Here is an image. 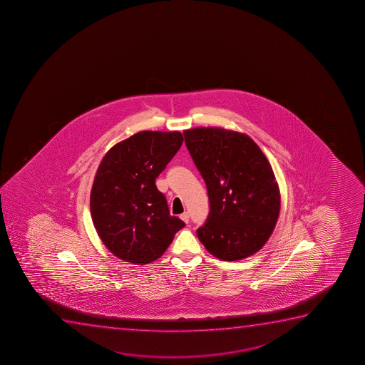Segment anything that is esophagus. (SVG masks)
I'll list each match as a JSON object with an SVG mask.
<instances>
[{
  "mask_svg": "<svg viewBox=\"0 0 365 365\" xmlns=\"http://www.w3.org/2000/svg\"><path fill=\"white\" fill-rule=\"evenodd\" d=\"M180 220H183L185 223L189 222V214L188 212H183V214L180 215Z\"/></svg>",
  "mask_w": 365,
  "mask_h": 365,
  "instance_id": "34e87169",
  "label": "esophagus"
}]
</instances>
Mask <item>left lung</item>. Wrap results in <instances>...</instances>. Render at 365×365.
<instances>
[{
	"instance_id": "1",
	"label": "left lung",
	"mask_w": 365,
	"mask_h": 365,
	"mask_svg": "<svg viewBox=\"0 0 365 365\" xmlns=\"http://www.w3.org/2000/svg\"><path fill=\"white\" fill-rule=\"evenodd\" d=\"M183 135L210 202L197 238L209 253L226 262L257 253L270 238L281 205L265 155L252 138L227 129L200 127Z\"/></svg>"
}]
</instances>
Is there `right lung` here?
<instances>
[{
  "label": "right lung",
  "mask_w": 365,
  "mask_h": 365,
  "mask_svg": "<svg viewBox=\"0 0 365 365\" xmlns=\"http://www.w3.org/2000/svg\"><path fill=\"white\" fill-rule=\"evenodd\" d=\"M180 132L144 130L103 156L91 193L96 232L113 255L130 264L159 259L185 223L171 216L155 180L180 150Z\"/></svg>",
  "instance_id": "1"
}]
</instances>
